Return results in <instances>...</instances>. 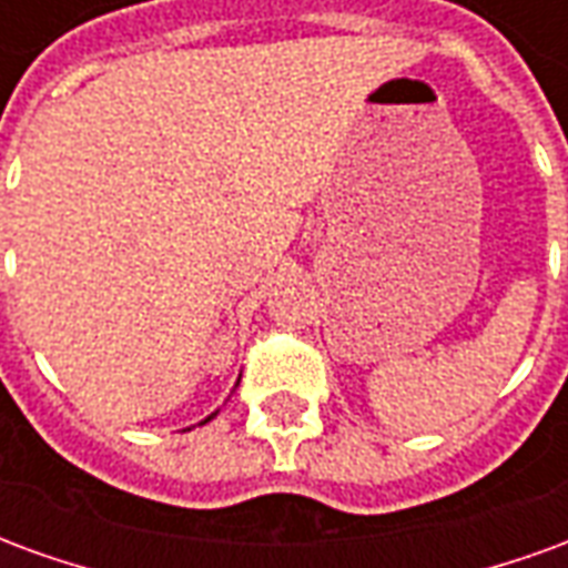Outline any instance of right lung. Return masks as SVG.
I'll use <instances>...</instances> for the list:
<instances>
[{
	"instance_id": "1",
	"label": "right lung",
	"mask_w": 568,
	"mask_h": 568,
	"mask_svg": "<svg viewBox=\"0 0 568 568\" xmlns=\"http://www.w3.org/2000/svg\"><path fill=\"white\" fill-rule=\"evenodd\" d=\"M236 386H240V381H236ZM215 414H219V410H215ZM215 414H210V417L203 419V423H210V419H212V417H215ZM203 423H200V426H203Z\"/></svg>"
}]
</instances>
